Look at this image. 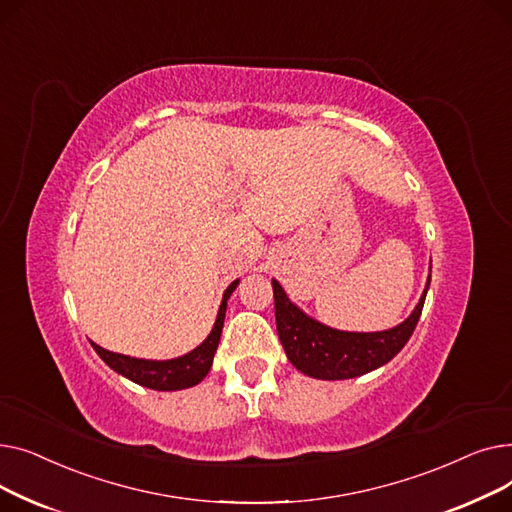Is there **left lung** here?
<instances>
[{
  "label": "left lung",
  "mask_w": 512,
  "mask_h": 512,
  "mask_svg": "<svg viewBox=\"0 0 512 512\" xmlns=\"http://www.w3.org/2000/svg\"><path fill=\"white\" fill-rule=\"evenodd\" d=\"M429 280L432 276L413 313L384 332H342L319 324L290 303L280 282L272 280L276 328L288 361L317 380H351L386 365L409 342L423 311Z\"/></svg>",
  "instance_id": "1"
}]
</instances>
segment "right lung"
<instances>
[{
  "label": "right lung",
  "instance_id": "right-lung-1",
  "mask_svg": "<svg viewBox=\"0 0 512 512\" xmlns=\"http://www.w3.org/2000/svg\"><path fill=\"white\" fill-rule=\"evenodd\" d=\"M236 286H238V280H234L226 288L218 317H215V324L209 336L197 348H193L191 353H186L182 357L168 359V361H149V359H137V357L105 351V348H101L95 342L91 344L105 365H110L116 373L124 375V378H128L130 382L139 386L159 390V392H172V390H184V388L197 386L211 369L213 355L218 351L222 328H224L228 299Z\"/></svg>",
  "mask_w": 512,
  "mask_h": 512
}]
</instances>
